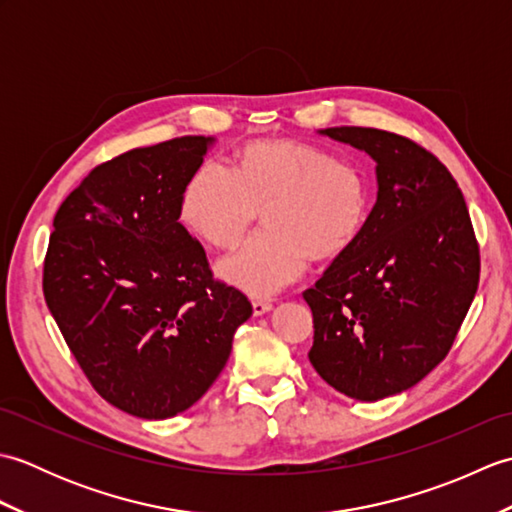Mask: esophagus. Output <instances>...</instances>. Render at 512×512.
Masks as SVG:
<instances>
[{
  "label": "esophagus",
  "mask_w": 512,
  "mask_h": 512,
  "mask_svg": "<svg viewBox=\"0 0 512 512\" xmlns=\"http://www.w3.org/2000/svg\"><path fill=\"white\" fill-rule=\"evenodd\" d=\"M270 310H273V301H268V299H255L253 301V314H255V317H262V314H266Z\"/></svg>",
  "instance_id": "obj_1"
}]
</instances>
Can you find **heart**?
Segmentation results:
<instances>
[{"label":"heart","instance_id":"obj_1","mask_svg":"<svg viewBox=\"0 0 512 512\" xmlns=\"http://www.w3.org/2000/svg\"><path fill=\"white\" fill-rule=\"evenodd\" d=\"M264 231L220 259L217 273L253 297L275 295L299 279L314 257H336L361 235L369 182L354 162L297 140L248 145L235 176L217 162L191 173L180 220L215 248L239 242L257 213Z\"/></svg>","mask_w":512,"mask_h":512}]
</instances>
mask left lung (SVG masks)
Wrapping results in <instances>:
<instances>
[{
  "label": "left lung",
  "instance_id": "obj_1",
  "mask_svg": "<svg viewBox=\"0 0 512 512\" xmlns=\"http://www.w3.org/2000/svg\"><path fill=\"white\" fill-rule=\"evenodd\" d=\"M319 134L372 156L378 193L356 242L303 292L308 358L336 391L374 402L449 354L480 284V246L458 182L431 151L374 127Z\"/></svg>",
  "mask_w": 512,
  "mask_h": 512
}]
</instances>
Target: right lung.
I'll return each instance as SVG.
<instances>
[{
    "label": "right lung",
    "mask_w": 512,
    "mask_h": 512,
    "mask_svg": "<svg viewBox=\"0 0 512 512\" xmlns=\"http://www.w3.org/2000/svg\"><path fill=\"white\" fill-rule=\"evenodd\" d=\"M215 138L182 136L94 167L54 215L43 297L92 387L165 420L195 405L253 306L215 281L180 220L184 184Z\"/></svg>",
    "instance_id": "obj_1"
}]
</instances>
